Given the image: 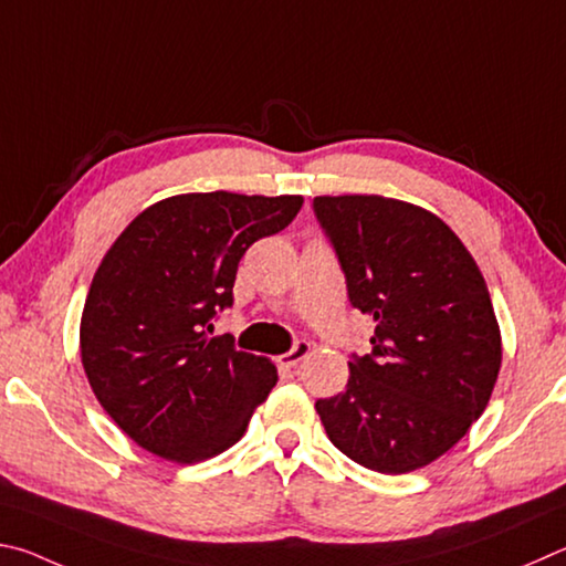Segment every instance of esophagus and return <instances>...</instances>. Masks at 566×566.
I'll use <instances>...</instances> for the list:
<instances>
[{
  "mask_svg": "<svg viewBox=\"0 0 566 566\" xmlns=\"http://www.w3.org/2000/svg\"><path fill=\"white\" fill-rule=\"evenodd\" d=\"M311 355V343L308 340H295L293 348L281 355V365H285V368H295L303 358H308Z\"/></svg>",
  "mask_w": 566,
  "mask_h": 566,
  "instance_id": "esophagus-1",
  "label": "esophagus"
}]
</instances>
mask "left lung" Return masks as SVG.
Wrapping results in <instances>:
<instances>
[{"label": "left lung", "instance_id": "obj_1", "mask_svg": "<svg viewBox=\"0 0 566 566\" xmlns=\"http://www.w3.org/2000/svg\"><path fill=\"white\" fill-rule=\"evenodd\" d=\"M353 308L373 315L370 355L315 402L331 442L363 468L420 470L468 434L502 365L488 283L452 228L385 196H315Z\"/></svg>", "mask_w": 566, "mask_h": 566}]
</instances>
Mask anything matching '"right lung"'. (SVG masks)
<instances>
[{"mask_svg": "<svg viewBox=\"0 0 566 566\" xmlns=\"http://www.w3.org/2000/svg\"><path fill=\"white\" fill-rule=\"evenodd\" d=\"M301 206L303 196H171L106 251L82 313V365L108 418L144 450L191 464L243 438L277 370L208 333L233 303L243 253Z\"/></svg>", "mask_w": 566, "mask_h": 566, "instance_id": "1", "label": "right lung"}]
</instances>
